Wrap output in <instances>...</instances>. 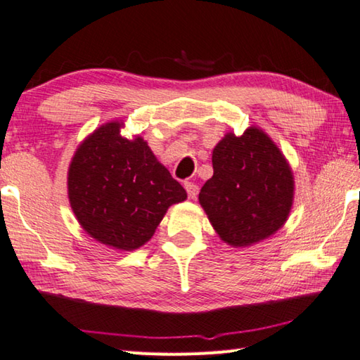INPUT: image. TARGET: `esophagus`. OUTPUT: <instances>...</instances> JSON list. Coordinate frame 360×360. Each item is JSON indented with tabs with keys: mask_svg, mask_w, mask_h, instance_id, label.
I'll return each mask as SVG.
<instances>
[{
	"mask_svg": "<svg viewBox=\"0 0 360 360\" xmlns=\"http://www.w3.org/2000/svg\"><path fill=\"white\" fill-rule=\"evenodd\" d=\"M185 189H186V193H188V195H189V199H195V198H198L199 186L195 185L194 181H186V183H185Z\"/></svg>",
	"mask_w": 360,
	"mask_h": 360,
	"instance_id": "esophagus-1",
	"label": "esophagus"
}]
</instances>
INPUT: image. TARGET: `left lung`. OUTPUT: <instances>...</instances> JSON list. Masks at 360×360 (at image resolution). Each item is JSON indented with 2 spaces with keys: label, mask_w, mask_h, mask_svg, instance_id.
Here are the masks:
<instances>
[{
  "label": "left lung",
  "mask_w": 360,
  "mask_h": 360,
  "mask_svg": "<svg viewBox=\"0 0 360 360\" xmlns=\"http://www.w3.org/2000/svg\"><path fill=\"white\" fill-rule=\"evenodd\" d=\"M213 177L199 202L222 241L244 248L274 235L293 205V172L266 133H227L213 148Z\"/></svg>",
  "instance_id": "left-lung-1"
}]
</instances>
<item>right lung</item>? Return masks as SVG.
I'll return each mask as SVG.
<instances>
[{
	"instance_id": "obj_1",
	"label": "right lung",
	"mask_w": 360,
	"mask_h": 360,
	"mask_svg": "<svg viewBox=\"0 0 360 360\" xmlns=\"http://www.w3.org/2000/svg\"><path fill=\"white\" fill-rule=\"evenodd\" d=\"M122 122H108L75 152L67 188L79 226L119 250H134L152 238L167 208L186 199L141 136L120 134Z\"/></svg>"
}]
</instances>
